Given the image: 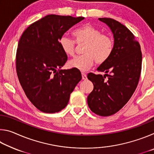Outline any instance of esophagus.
<instances>
[{
  "instance_id": "34e87169",
  "label": "esophagus",
  "mask_w": 154,
  "mask_h": 154,
  "mask_svg": "<svg viewBox=\"0 0 154 154\" xmlns=\"http://www.w3.org/2000/svg\"><path fill=\"white\" fill-rule=\"evenodd\" d=\"M82 79L83 80H86L87 79V75L85 73H82Z\"/></svg>"
}]
</instances>
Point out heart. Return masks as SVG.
Listing matches in <instances>:
<instances>
[{
  "label": "heart",
  "mask_w": 154,
  "mask_h": 154,
  "mask_svg": "<svg viewBox=\"0 0 154 154\" xmlns=\"http://www.w3.org/2000/svg\"><path fill=\"white\" fill-rule=\"evenodd\" d=\"M72 35L75 41L66 36H62L60 39V47L65 55H75V43L77 45H85L82 49L83 55L70 60L68 63L69 68L86 71L95 62L99 65L105 63L113 53L114 43L111 36L102 33L99 28L92 25L84 24L76 28L72 32Z\"/></svg>",
  "instance_id": "obj_1"
}]
</instances>
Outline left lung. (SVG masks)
<instances>
[{
  "instance_id": "obj_1",
  "label": "left lung",
  "mask_w": 154,
  "mask_h": 154,
  "mask_svg": "<svg viewBox=\"0 0 154 154\" xmlns=\"http://www.w3.org/2000/svg\"><path fill=\"white\" fill-rule=\"evenodd\" d=\"M98 20L111 28L114 48L109 59L97 69L106 74H88L94 85L88 96V105L96 115L109 116L120 110L136 90L141 72L142 53L139 43L124 25L111 18Z\"/></svg>"
}]
</instances>
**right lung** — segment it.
<instances>
[{"instance_id":"1","label":"right lung","mask_w":154,"mask_h":154,"mask_svg":"<svg viewBox=\"0 0 154 154\" xmlns=\"http://www.w3.org/2000/svg\"><path fill=\"white\" fill-rule=\"evenodd\" d=\"M83 17L48 15L30 24L21 36L16 52L18 79L35 107L53 113L66 107L82 79L76 69H60L67 61L59 41Z\"/></svg>"}]
</instances>
